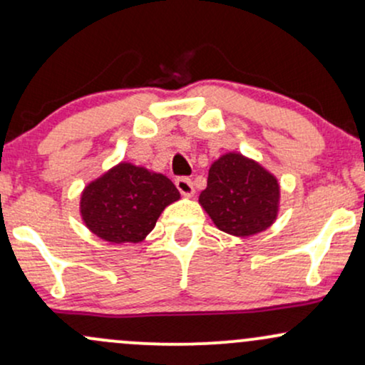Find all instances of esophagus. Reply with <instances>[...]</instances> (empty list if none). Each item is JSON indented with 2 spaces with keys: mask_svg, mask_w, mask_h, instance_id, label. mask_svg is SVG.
I'll return each mask as SVG.
<instances>
[{
  "mask_svg": "<svg viewBox=\"0 0 365 365\" xmlns=\"http://www.w3.org/2000/svg\"><path fill=\"white\" fill-rule=\"evenodd\" d=\"M175 185L180 190V194L182 195H192L194 194V185H192V180L187 178V177H180L175 180Z\"/></svg>",
  "mask_w": 365,
  "mask_h": 365,
  "instance_id": "obj_1",
  "label": "esophagus"
}]
</instances>
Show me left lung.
<instances>
[{"mask_svg":"<svg viewBox=\"0 0 365 365\" xmlns=\"http://www.w3.org/2000/svg\"><path fill=\"white\" fill-rule=\"evenodd\" d=\"M279 185L261 165L242 154L221 156L209 170L199 202L221 232L249 237L273 225Z\"/></svg>","mask_w":365,"mask_h":365,"instance_id":"1","label":"left lung"}]
</instances>
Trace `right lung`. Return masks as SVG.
I'll list each match as a JSON object with an SVG mask.
<instances>
[{
    "instance_id": "right-lung-1",
    "label": "right lung",
    "mask_w": 365,
    "mask_h": 365,
    "mask_svg": "<svg viewBox=\"0 0 365 365\" xmlns=\"http://www.w3.org/2000/svg\"><path fill=\"white\" fill-rule=\"evenodd\" d=\"M178 199L165 175L121 163L86 187L81 212L87 228L103 240L137 244L156 226L163 209Z\"/></svg>"
}]
</instances>
